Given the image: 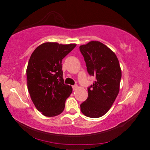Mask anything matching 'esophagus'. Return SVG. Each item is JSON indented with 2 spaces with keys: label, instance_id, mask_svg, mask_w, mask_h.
Returning <instances> with one entry per match:
<instances>
[{
  "label": "esophagus",
  "instance_id": "34e87169",
  "mask_svg": "<svg viewBox=\"0 0 150 150\" xmlns=\"http://www.w3.org/2000/svg\"><path fill=\"white\" fill-rule=\"evenodd\" d=\"M72 88H73V91H75L78 88V87H77V85H73L72 86Z\"/></svg>",
  "mask_w": 150,
  "mask_h": 150
}]
</instances>
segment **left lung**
Listing matches in <instances>:
<instances>
[{"instance_id": "left-lung-1", "label": "left lung", "mask_w": 150, "mask_h": 150, "mask_svg": "<svg viewBox=\"0 0 150 150\" xmlns=\"http://www.w3.org/2000/svg\"><path fill=\"white\" fill-rule=\"evenodd\" d=\"M88 74L95 77L87 88L88 97L81 110L89 118H99L107 112L119 92L122 77L117 57L103 43L92 41L79 47Z\"/></svg>"}]
</instances>
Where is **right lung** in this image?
Listing matches in <instances>:
<instances>
[{"mask_svg":"<svg viewBox=\"0 0 150 150\" xmlns=\"http://www.w3.org/2000/svg\"><path fill=\"white\" fill-rule=\"evenodd\" d=\"M76 44L47 42L32 53L26 69L28 89L33 103L43 115L52 117L64 110L72 87L63 79L62 59Z\"/></svg>","mask_w":150,"mask_h":150,"instance_id":"1","label":"right lung"}]
</instances>
